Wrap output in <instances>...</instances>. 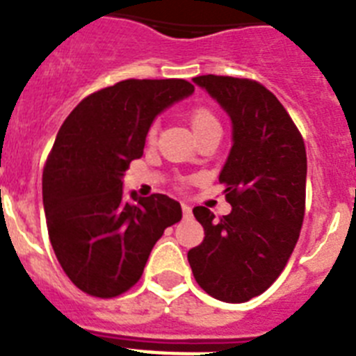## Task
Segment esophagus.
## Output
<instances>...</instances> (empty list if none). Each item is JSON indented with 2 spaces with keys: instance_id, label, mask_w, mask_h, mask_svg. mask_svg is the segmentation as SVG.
Instances as JSON below:
<instances>
[{
  "instance_id": "34e87169",
  "label": "esophagus",
  "mask_w": 356,
  "mask_h": 356,
  "mask_svg": "<svg viewBox=\"0 0 356 356\" xmlns=\"http://www.w3.org/2000/svg\"><path fill=\"white\" fill-rule=\"evenodd\" d=\"M181 210H184V216H191V213H193V209H191V205H187V203H181Z\"/></svg>"
}]
</instances>
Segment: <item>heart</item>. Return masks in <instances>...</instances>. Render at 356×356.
Segmentation results:
<instances>
[{
  "label": "heart",
  "mask_w": 356,
  "mask_h": 356,
  "mask_svg": "<svg viewBox=\"0 0 356 356\" xmlns=\"http://www.w3.org/2000/svg\"><path fill=\"white\" fill-rule=\"evenodd\" d=\"M219 122H217V119L213 118L212 112H209V110L205 108H200V110H194L193 115H191V127H193L194 134L200 130H203V128H209V127H217ZM156 131L155 127H151L149 130V137H153Z\"/></svg>",
  "instance_id": "1"
}]
</instances>
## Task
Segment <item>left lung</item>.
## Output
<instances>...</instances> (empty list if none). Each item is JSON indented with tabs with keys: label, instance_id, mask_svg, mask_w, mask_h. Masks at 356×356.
Segmentation results:
<instances>
[{
	"label": "left lung",
	"instance_id": "obj_1",
	"mask_svg": "<svg viewBox=\"0 0 356 356\" xmlns=\"http://www.w3.org/2000/svg\"><path fill=\"white\" fill-rule=\"evenodd\" d=\"M232 121V149L219 181L232 212L194 217L205 229L187 253L200 287L216 300L244 303L284 271L305 216L307 151L291 115L273 92L244 78H193Z\"/></svg>",
	"mask_w": 356,
	"mask_h": 356
}]
</instances>
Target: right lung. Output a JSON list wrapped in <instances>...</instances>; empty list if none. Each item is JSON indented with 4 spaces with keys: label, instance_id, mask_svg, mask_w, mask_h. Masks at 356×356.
<instances>
[{
    "label": "right lung",
    "instance_id": "obj_1",
    "mask_svg": "<svg viewBox=\"0 0 356 356\" xmlns=\"http://www.w3.org/2000/svg\"><path fill=\"white\" fill-rule=\"evenodd\" d=\"M194 92L185 80H124L78 103L56 134L42 175L53 251L72 284L114 298L143 276L163 229L181 219L165 194L122 191L131 160L165 108Z\"/></svg>",
    "mask_w": 356,
    "mask_h": 356
}]
</instances>
